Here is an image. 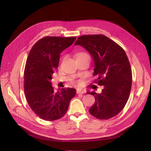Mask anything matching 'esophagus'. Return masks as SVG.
<instances>
[{"label": "esophagus", "instance_id": "1", "mask_svg": "<svg viewBox=\"0 0 151 151\" xmlns=\"http://www.w3.org/2000/svg\"><path fill=\"white\" fill-rule=\"evenodd\" d=\"M84 92L83 91H82V90H80V89H77V94H83Z\"/></svg>", "mask_w": 151, "mask_h": 151}]
</instances>
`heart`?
Segmentation results:
<instances>
[{"label": "heart", "instance_id": "1", "mask_svg": "<svg viewBox=\"0 0 151 151\" xmlns=\"http://www.w3.org/2000/svg\"><path fill=\"white\" fill-rule=\"evenodd\" d=\"M86 55V53H78L77 55Z\"/></svg>", "mask_w": 151, "mask_h": 151}]
</instances>
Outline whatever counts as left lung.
Wrapping results in <instances>:
<instances>
[{
    "label": "left lung",
    "mask_w": 151,
    "mask_h": 151,
    "mask_svg": "<svg viewBox=\"0 0 151 151\" xmlns=\"http://www.w3.org/2000/svg\"><path fill=\"white\" fill-rule=\"evenodd\" d=\"M75 45H81L92 57L93 76L103 86L101 93L95 91V102L89 113L98 119L107 120L117 115L129 99L132 87V70L125 52L120 45L102 35L79 36Z\"/></svg>",
    "instance_id": "obj_1"
}]
</instances>
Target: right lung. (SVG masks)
<instances>
[{
    "label": "right lung",
    "mask_w": 151,
    "mask_h": 151,
    "mask_svg": "<svg viewBox=\"0 0 151 151\" xmlns=\"http://www.w3.org/2000/svg\"><path fill=\"white\" fill-rule=\"evenodd\" d=\"M76 39L46 36L36 42L29 53L24 74V93L32 110L44 120H56L65 115L76 94L75 89L69 88L55 91L51 83L60 53Z\"/></svg>",
    "instance_id": "obj_1"
}]
</instances>
